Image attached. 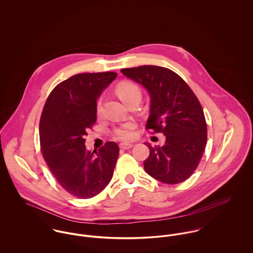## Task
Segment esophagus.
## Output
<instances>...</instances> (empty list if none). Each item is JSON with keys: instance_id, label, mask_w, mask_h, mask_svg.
I'll list each match as a JSON object with an SVG mask.
<instances>
[{"instance_id": "obj_1", "label": "esophagus", "mask_w": 253, "mask_h": 253, "mask_svg": "<svg viewBox=\"0 0 253 253\" xmlns=\"http://www.w3.org/2000/svg\"><path fill=\"white\" fill-rule=\"evenodd\" d=\"M132 147H133V144H131V143H121L120 144V148L124 149V150H127V149H130Z\"/></svg>"}]
</instances>
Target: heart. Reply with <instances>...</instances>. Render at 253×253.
<instances>
[{
  "mask_svg": "<svg viewBox=\"0 0 253 253\" xmlns=\"http://www.w3.org/2000/svg\"><path fill=\"white\" fill-rule=\"evenodd\" d=\"M117 92H118L119 97L126 104L129 100H131L132 98H134L136 96L141 97V90H140L139 86L136 84L131 83V82H124V83L120 84L117 87ZM101 109H102V102H101V100H98L97 106H96V110H97L98 114L101 113ZM135 127H136V125L133 122H128V123L123 124L114 128L113 135L115 136V138H117L119 140H123V141L131 140L135 135V133H134Z\"/></svg>",
  "mask_w": 253,
  "mask_h": 253,
  "instance_id": "b5f03b06",
  "label": "heart"
}]
</instances>
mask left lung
Returning <instances> with one entry per match:
<instances>
[{
	"mask_svg": "<svg viewBox=\"0 0 253 253\" xmlns=\"http://www.w3.org/2000/svg\"><path fill=\"white\" fill-rule=\"evenodd\" d=\"M126 77L142 84L151 98L146 128L166 135L164 146H151L145 171L167 184L188 179L204 154L208 128L202 105L179 75L170 69L143 65L122 69Z\"/></svg>",
	"mask_w": 253,
	"mask_h": 253,
	"instance_id": "8db88e82",
	"label": "left lung"
}]
</instances>
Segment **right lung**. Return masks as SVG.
I'll return each mask as SVG.
<instances>
[{
	"label": "right lung",
	"instance_id": "1",
	"mask_svg": "<svg viewBox=\"0 0 253 253\" xmlns=\"http://www.w3.org/2000/svg\"><path fill=\"white\" fill-rule=\"evenodd\" d=\"M117 73L77 74L49 93L40 120L41 151L51 173L69 194L89 199L113 177L119 146L109 141L85 149L84 136L96 122V100Z\"/></svg>",
	"mask_w": 253,
	"mask_h": 253
}]
</instances>
